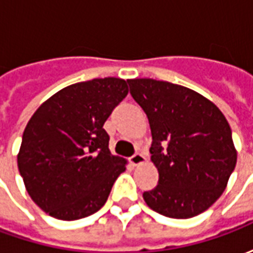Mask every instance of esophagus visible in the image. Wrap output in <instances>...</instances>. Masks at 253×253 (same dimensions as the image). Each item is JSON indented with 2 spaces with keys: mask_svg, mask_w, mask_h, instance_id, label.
Listing matches in <instances>:
<instances>
[{
  "mask_svg": "<svg viewBox=\"0 0 253 253\" xmlns=\"http://www.w3.org/2000/svg\"><path fill=\"white\" fill-rule=\"evenodd\" d=\"M145 161H146V159H145V156H143L142 153H135L131 159H130V163H131L132 165H141L143 164Z\"/></svg>",
  "mask_w": 253,
  "mask_h": 253,
  "instance_id": "esophagus-1",
  "label": "esophagus"
}]
</instances>
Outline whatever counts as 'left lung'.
Wrapping results in <instances>:
<instances>
[{"label":"left lung","mask_w":253,"mask_h":253,"mask_svg":"<svg viewBox=\"0 0 253 253\" xmlns=\"http://www.w3.org/2000/svg\"><path fill=\"white\" fill-rule=\"evenodd\" d=\"M152 131L159 184L143 192L152 210L187 219L222 195L237 161L226 118L212 101L186 86L153 78L127 80Z\"/></svg>","instance_id":"left-lung-1"}]
</instances>
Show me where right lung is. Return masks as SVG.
I'll list each match as a JSON object with an SVG mask.
<instances>
[{
	"instance_id": "obj_1",
	"label": "right lung",
	"mask_w": 253,
	"mask_h": 253,
	"mask_svg": "<svg viewBox=\"0 0 253 253\" xmlns=\"http://www.w3.org/2000/svg\"><path fill=\"white\" fill-rule=\"evenodd\" d=\"M127 93L122 78H94L61 89L31 116L17 167L31 199L48 215L74 221L104 206L127 161L111 154L103 126Z\"/></svg>"
}]
</instances>
